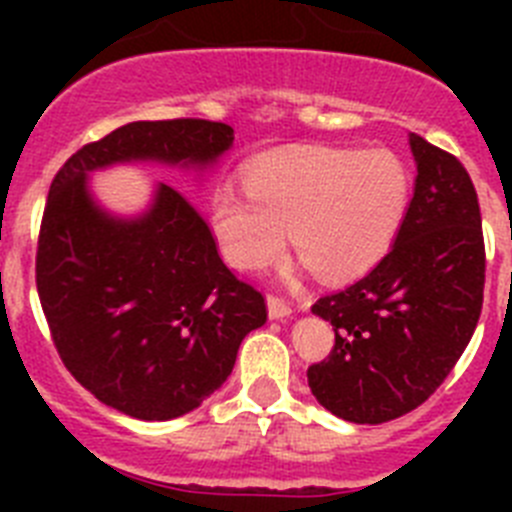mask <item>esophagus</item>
<instances>
[{
	"label": "esophagus",
	"mask_w": 512,
	"mask_h": 512,
	"mask_svg": "<svg viewBox=\"0 0 512 512\" xmlns=\"http://www.w3.org/2000/svg\"><path fill=\"white\" fill-rule=\"evenodd\" d=\"M266 307H269V315L274 320H284L292 315V305H289L287 300H282V297L277 295H269L266 297Z\"/></svg>",
	"instance_id": "1"
}]
</instances>
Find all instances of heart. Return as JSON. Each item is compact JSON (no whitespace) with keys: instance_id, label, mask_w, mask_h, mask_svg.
<instances>
[{"instance_id":"b5f03b06","label":"heart","mask_w":512,"mask_h":512,"mask_svg":"<svg viewBox=\"0 0 512 512\" xmlns=\"http://www.w3.org/2000/svg\"><path fill=\"white\" fill-rule=\"evenodd\" d=\"M243 189L210 197V230L223 259L243 271L274 264L284 233L325 282L354 279L392 246L410 205V174L387 148L305 146L243 171Z\"/></svg>"}]
</instances>
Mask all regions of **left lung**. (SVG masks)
Returning a JSON list of instances; mask_svg holds the SVG:
<instances>
[{"label":"left lung","mask_w":512,"mask_h":512,"mask_svg":"<svg viewBox=\"0 0 512 512\" xmlns=\"http://www.w3.org/2000/svg\"><path fill=\"white\" fill-rule=\"evenodd\" d=\"M418 176L395 246L364 279L320 297L336 346L307 369L315 400L351 423L423 405L464 354L485 292V241L461 161L410 133Z\"/></svg>","instance_id":"left-lung-1"}]
</instances>
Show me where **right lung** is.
I'll use <instances>...</instances> for the list:
<instances>
[{
    "instance_id": "add662e5",
    "label": "right lung",
    "mask_w": 512,
    "mask_h": 512,
    "mask_svg": "<svg viewBox=\"0 0 512 512\" xmlns=\"http://www.w3.org/2000/svg\"><path fill=\"white\" fill-rule=\"evenodd\" d=\"M230 146L225 122H128L53 176L35 259L53 346L81 387L130 418L200 408L230 377L243 338L266 323V302L223 264L182 192L158 184L143 215L117 217L97 205L89 174L130 161L207 169Z\"/></svg>"
}]
</instances>
